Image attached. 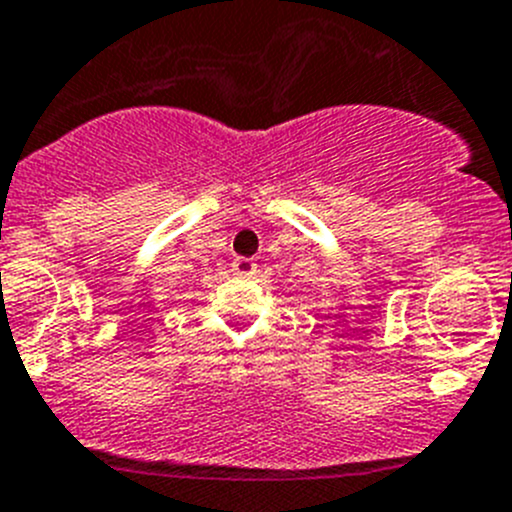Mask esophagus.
Here are the masks:
<instances>
[{
    "mask_svg": "<svg viewBox=\"0 0 512 512\" xmlns=\"http://www.w3.org/2000/svg\"><path fill=\"white\" fill-rule=\"evenodd\" d=\"M232 272L240 275V278H250L257 272V262L250 260V257H237V260H232Z\"/></svg>",
    "mask_w": 512,
    "mask_h": 512,
    "instance_id": "obj_1",
    "label": "esophagus"
}]
</instances>
